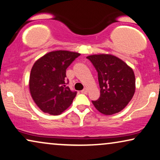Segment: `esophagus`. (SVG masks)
<instances>
[{"label":"esophagus","instance_id":"34e87169","mask_svg":"<svg viewBox=\"0 0 160 160\" xmlns=\"http://www.w3.org/2000/svg\"><path fill=\"white\" fill-rule=\"evenodd\" d=\"M88 92V90L87 88H85L83 90H82V93H83V94H87Z\"/></svg>","mask_w":160,"mask_h":160}]
</instances>
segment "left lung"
<instances>
[{
	"instance_id": "left-lung-1",
	"label": "left lung",
	"mask_w": 160,
	"mask_h": 160,
	"mask_svg": "<svg viewBox=\"0 0 160 160\" xmlns=\"http://www.w3.org/2000/svg\"><path fill=\"white\" fill-rule=\"evenodd\" d=\"M98 72L101 95L92 101L98 111L106 115L118 113L132 100L135 92V76L126 62L111 54L87 57Z\"/></svg>"
}]
</instances>
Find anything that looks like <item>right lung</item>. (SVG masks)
I'll return each instance as SVG.
<instances>
[{
  "instance_id": "obj_1",
  "label": "right lung",
  "mask_w": 160,
  "mask_h": 160,
  "mask_svg": "<svg viewBox=\"0 0 160 160\" xmlns=\"http://www.w3.org/2000/svg\"><path fill=\"white\" fill-rule=\"evenodd\" d=\"M80 55L72 51H54L35 62L30 73L29 90L43 112L58 115L71 105L77 92L66 86V69Z\"/></svg>"
}]
</instances>
